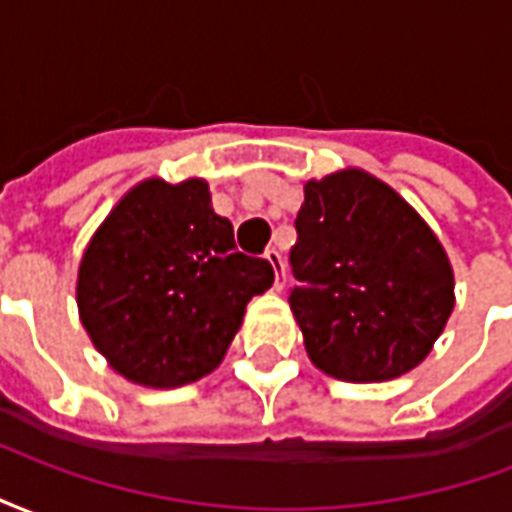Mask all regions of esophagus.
<instances>
[{
	"label": "esophagus",
	"mask_w": 512,
	"mask_h": 512,
	"mask_svg": "<svg viewBox=\"0 0 512 512\" xmlns=\"http://www.w3.org/2000/svg\"><path fill=\"white\" fill-rule=\"evenodd\" d=\"M263 257H266L268 263H271V268H274V290H282L285 288V263H282V255L271 246V249H266V255Z\"/></svg>",
	"instance_id": "34e87169"
}]
</instances>
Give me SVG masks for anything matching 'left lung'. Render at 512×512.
I'll return each instance as SVG.
<instances>
[{"label":"left lung","mask_w":512,"mask_h":512,"mask_svg":"<svg viewBox=\"0 0 512 512\" xmlns=\"http://www.w3.org/2000/svg\"><path fill=\"white\" fill-rule=\"evenodd\" d=\"M290 310L312 365L373 384L414 370L455 307L450 257L425 219L365 169L304 183Z\"/></svg>","instance_id":"obj_1"}]
</instances>
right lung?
I'll return each instance as SVG.
<instances>
[{
  "label": "right lung",
  "mask_w": 512,
  "mask_h": 512,
  "mask_svg": "<svg viewBox=\"0 0 512 512\" xmlns=\"http://www.w3.org/2000/svg\"><path fill=\"white\" fill-rule=\"evenodd\" d=\"M274 268L235 249L200 178H147L117 202L84 249L76 304L93 345L120 376L153 389L222 365L246 304Z\"/></svg>",
  "instance_id": "1"
}]
</instances>
